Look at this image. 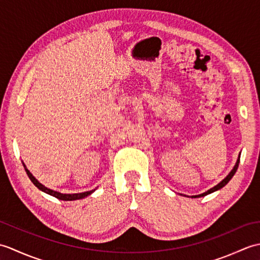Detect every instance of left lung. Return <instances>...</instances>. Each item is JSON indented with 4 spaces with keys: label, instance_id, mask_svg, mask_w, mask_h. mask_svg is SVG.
Returning a JSON list of instances; mask_svg holds the SVG:
<instances>
[{
    "label": "left lung",
    "instance_id": "left-lung-1",
    "mask_svg": "<svg viewBox=\"0 0 260 260\" xmlns=\"http://www.w3.org/2000/svg\"><path fill=\"white\" fill-rule=\"evenodd\" d=\"M239 162H240V153H239V155H238V158H237V162H236V164H235V167L233 168V170L230 171L229 172V174L225 176V178L221 181V182H219V183L217 184V185H214L213 187H211V189L210 190H208V191H206V192H203V193H201V194H198V196H191L190 198H201V197H204V196H208V194H210V193H212V192H215V191H218V190H220V189H222V187L228 183V182L233 179V176L235 175V173L237 172V169H238V167H239ZM184 197H186V196H184Z\"/></svg>",
    "mask_w": 260,
    "mask_h": 260
}]
</instances>
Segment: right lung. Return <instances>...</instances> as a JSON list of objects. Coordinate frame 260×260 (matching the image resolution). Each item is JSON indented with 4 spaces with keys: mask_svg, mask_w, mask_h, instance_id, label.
<instances>
[{
    "mask_svg": "<svg viewBox=\"0 0 260 260\" xmlns=\"http://www.w3.org/2000/svg\"><path fill=\"white\" fill-rule=\"evenodd\" d=\"M22 164H23L25 172H26L27 176H29V178H30V180L32 181V183L35 184L39 190H41L42 192L47 193V194H50V196H52V197H54V198H57V199H59V200H63V201L79 200V199H84V198H86V197H88V196H90L91 193H93V192H95V190H96V189H93V190L86 191V192H81V193H61V192L51 190V189H49V187H47V186H45L43 184H41L40 182H39V181L35 178V176L32 175V173L30 172V171L26 169L25 164H24L23 162H22Z\"/></svg>",
    "mask_w": 260,
    "mask_h": 260,
    "instance_id": "1",
    "label": "right lung"
}]
</instances>
